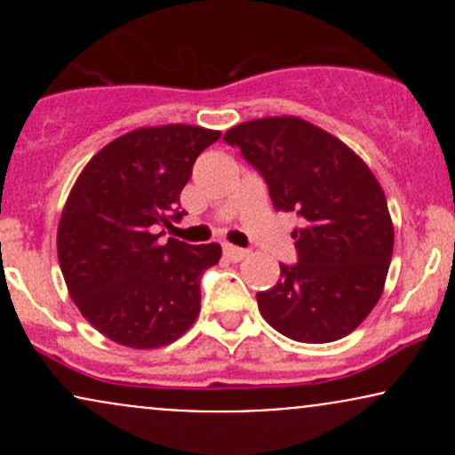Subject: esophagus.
Returning a JSON list of instances; mask_svg holds the SVG:
<instances>
[{
  "instance_id": "esophagus-1",
  "label": "esophagus",
  "mask_w": 455,
  "mask_h": 455,
  "mask_svg": "<svg viewBox=\"0 0 455 455\" xmlns=\"http://www.w3.org/2000/svg\"><path fill=\"white\" fill-rule=\"evenodd\" d=\"M248 254H250L248 250L237 248V245H231V243L224 245V257H227L228 260H233V263H239V260H243Z\"/></svg>"
}]
</instances>
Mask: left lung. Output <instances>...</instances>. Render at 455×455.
Instances as JSON below:
<instances>
[{
	"instance_id": "1",
	"label": "left lung",
	"mask_w": 455,
	"mask_h": 455,
	"mask_svg": "<svg viewBox=\"0 0 455 455\" xmlns=\"http://www.w3.org/2000/svg\"><path fill=\"white\" fill-rule=\"evenodd\" d=\"M267 184L278 212H297V263L257 293L259 310L282 336L323 344L348 336L383 293L391 224L383 188L340 139L299 117H265L224 134Z\"/></svg>"
}]
</instances>
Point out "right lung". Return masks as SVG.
Instances as JSON below:
<instances>
[{
    "mask_svg": "<svg viewBox=\"0 0 455 455\" xmlns=\"http://www.w3.org/2000/svg\"><path fill=\"white\" fill-rule=\"evenodd\" d=\"M220 132L169 124L111 140L87 162L68 196L57 257L81 315L130 348L175 342L201 310V275L218 243L190 245L158 227L180 222V195L203 149Z\"/></svg>",
    "mask_w": 455,
    "mask_h": 455,
    "instance_id": "right-lung-1",
    "label": "right lung"
}]
</instances>
